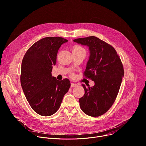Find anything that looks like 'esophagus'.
<instances>
[{"mask_svg":"<svg viewBox=\"0 0 146 146\" xmlns=\"http://www.w3.org/2000/svg\"><path fill=\"white\" fill-rule=\"evenodd\" d=\"M78 85L76 84H75V83H71V87H76Z\"/></svg>","mask_w":146,"mask_h":146,"instance_id":"obj_1","label":"esophagus"}]
</instances>
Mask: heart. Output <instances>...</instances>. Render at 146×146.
I'll list each match as a JSON object with an SVG mask.
<instances>
[{
  "instance_id": "heart-1",
  "label": "heart",
  "mask_w": 146,
  "mask_h": 146,
  "mask_svg": "<svg viewBox=\"0 0 146 146\" xmlns=\"http://www.w3.org/2000/svg\"><path fill=\"white\" fill-rule=\"evenodd\" d=\"M83 50V49L81 46H79V45H76V46H75L73 48L72 51H74V50Z\"/></svg>"
}]
</instances>
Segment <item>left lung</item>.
Segmentation results:
<instances>
[{"instance_id": "left-lung-1", "label": "left lung", "mask_w": 146, "mask_h": 146, "mask_svg": "<svg viewBox=\"0 0 146 146\" xmlns=\"http://www.w3.org/2000/svg\"><path fill=\"white\" fill-rule=\"evenodd\" d=\"M74 41L89 47L90 56L84 74L95 83L88 88L82 84L84 94L79 98L80 107L87 115L98 117L110 108L117 97L124 77L123 66L114 48L100 38L90 36Z\"/></svg>"}]
</instances>
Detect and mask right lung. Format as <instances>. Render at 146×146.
Segmentation results:
<instances>
[{"mask_svg": "<svg viewBox=\"0 0 146 146\" xmlns=\"http://www.w3.org/2000/svg\"><path fill=\"white\" fill-rule=\"evenodd\" d=\"M67 41L60 37L42 38L29 48L23 58L22 88L31 108L41 115L55 113L70 87L69 79L58 80L51 74L58 50Z\"/></svg>", "mask_w": 146, "mask_h": 146, "instance_id": "obj_1", "label": "right lung"}]
</instances>
